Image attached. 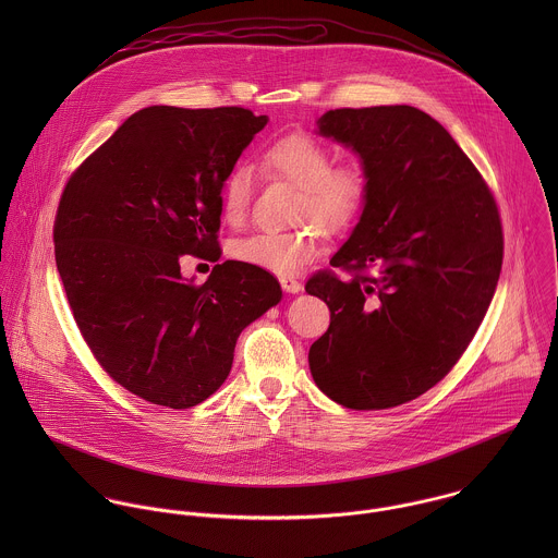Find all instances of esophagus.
<instances>
[{
	"instance_id": "esophagus-1",
	"label": "esophagus",
	"mask_w": 558,
	"mask_h": 558,
	"mask_svg": "<svg viewBox=\"0 0 558 558\" xmlns=\"http://www.w3.org/2000/svg\"><path fill=\"white\" fill-rule=\"evenodd\" d=\"M279 283L288 294H299L303 290V286L294 277H279Z\"/></svg>"
}]
</instances>
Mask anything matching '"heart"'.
I'll return each mask as SVG.
<instances>
[{"instance_id": "1", "label": "heart", "mask_w": 558, "mask_h": 558, "mask_svg": "<svg viewBox=\"0 0 558 558\" xmlns=\"http://www.w3.org/2000/svg\"><path fill=\"white\" fill-rule=\"evenodd\" d=\"M268 175L299 186L296 221H312L324 232H341L354 223L367 199V178L359 165H335L330 150L312 135L294 133L272 142L262 153ZM253 193V175L234 167L221 184V213L228 226L246 219ZM232 257L242 264L288 277L314 262L322 251L314 228L296 232H257L232 244Z\"/></svg>"}]
</instances>
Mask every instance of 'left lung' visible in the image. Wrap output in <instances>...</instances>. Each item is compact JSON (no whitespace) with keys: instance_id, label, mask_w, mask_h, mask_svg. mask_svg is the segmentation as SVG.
<instances>
[{"instance_id":"8db88e82","label":"left lung","mask_w":558,"mask_h":558,"mask_svg":"<svg viewBox=\"0 0 558 558\" xmlns=\"http://www.w3.org/2000/svg\"><path fill=\"white\" fill-rule=\"evenodd\" d=\"M318 133L359 155L367 199L305 290L330 310L310 348L324 396L352 410L405 403L464 354L502 266L496 202L447 129L410 105L330 109Z\"/></svg>"}]
</instances>
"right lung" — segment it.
<instances>
[{
    "instance_id": "add662e5",
    "label": "right lung",
    "mask_w": 558,
    "mask_h": 558,
    "mask_svg": "<svg viewBox=\"0 0 558 558\" xmlns=\"http://www.w3.org/2000/svg\"><path fill=\"white\" fill-rule=\"evenodd\" d=\"M268 122L242 107L155 105L133 113L71 175L56 264L102 369L137 398L191 408L230 376L240 332L281 301L279 281L236 259L204 286L180 257L219 259L221 184Z\"/></svg>"
}]
</instances>
